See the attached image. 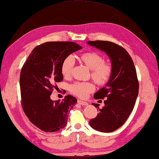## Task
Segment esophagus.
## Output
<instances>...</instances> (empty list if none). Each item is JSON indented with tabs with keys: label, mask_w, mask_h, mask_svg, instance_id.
<instances>
[{
	"label": "esophagus",
	"mask_w": 159,
	"mask_h": 159,
	"mask_svg": "<svg viewBox=\"0 0 159 159\" xmlns=\"http://www.w3.org/2000/svg\"><path fill=\"white\" fill-rule=\"evenodd\" d=\"M77 103H78L80 105H89V103H88L87 102L83 101L82 100H77Z\"/></svg>",
	"instance_id": "obj_1"
}]
</instances>
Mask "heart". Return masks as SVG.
Listing matches in <instances>:
<instances>
[{"label": "heart", "mask_w": 159, "mask_h": 159, "mask_svg": "<svg viewBox=\"0 0 159 159\" xmlns=\"http://www.w3.org/2000/svg\"><path fill=\"white\" fill-rule=\"evenodd\" d=\"M80 62L90 69V75L98 86H105L110 80L113 73V66L110 62H105L103 56L94 52H84L78 56ZM73 60L68 56L62 62L61 70L63 77L68 78L73 71ZM94 86L91 82H75L70 84L69 92L80 98H86L94 90Z\"/></svg>", "instance_id": "heart-1"}]
</instances>
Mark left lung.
I'll return each mask as SVG.
<instances>
[{"label":"left lung","mask_w":159,"mask_h":159,"mask_svg":"<svg viewBox=\"0 0 159 159\" xmlns=\"http://www.w3.org/2000/svg\"><path fill=\"white\" fill-rule=\"evenodd\" d=\"M88 44L104 51L110 58L113 73L105 87L95 93V99H103L105 106L93 103L98 113L91 119V127L103 133L114 131L125 124L135 106L139 82L133 60L125 48L111 41H89Z\"/></svg>","instance_id":"8db88e82"}]
</instances>
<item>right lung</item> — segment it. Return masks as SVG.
<instances>
[{
    "instance_id": "1",
    "label": "right lung",
    "mask_w": 159,
    "mask_h": 159,
    "mask_svg": "<svg viewBox=\"0 0 159 159\" xmlns=\"http://www.w3.org/2000/svg\"><path fill=\"white\" fill-rule=\"evenodd\" d=\"M82 48L70 41H50L35 47L21 69V103L29 120L45 132H54L66 125L77 99L66 95L61 101L50 98L57 82L63 80L62 62Z\"/></svg>"
}]
</instances>
